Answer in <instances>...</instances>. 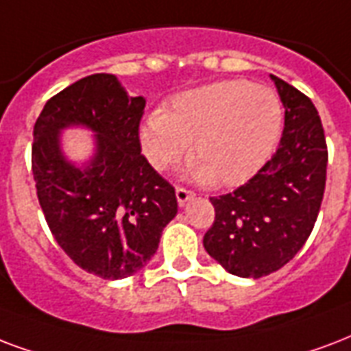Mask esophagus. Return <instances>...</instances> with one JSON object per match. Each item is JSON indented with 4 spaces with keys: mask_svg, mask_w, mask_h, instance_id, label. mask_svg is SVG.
I'll use <instances>...</instances> for the list:
<instances>
[{
    "mask_svg": "<svg viewBox=\"0 0 351 351\" xmlns=\"http://www.w3.org/2000/svg\"><path fill=\"white\" fill-rule=\"evenodd\" d=\"M195 193L191 189H187V187H182V186H176V200H178V204L184 206L189 199H193Z\"/></svg>",
    "mask_w": 351,
    "mask_h": 351,
    "instance_id": "1",
    "label": "esophagus"
}]
</instances>
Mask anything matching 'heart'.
<instances>
[{"mask_svg": "<svg viewBox=\"0 0 351 351\" xmlns=\"http://www.w3.org/2000/svg\"><path fill=\"white\" fill-rule=\"evenodd\" d=\"M283 123L271 88L243 79L211 82L171 99L140 128L143 154L158 171L171 169L191 143L195 175L215 186H239L271 156Z\"/></svg>", "mask_w": 351, "mask_h": 351, "instance_id": "1", "label": "heart"}]
</instances>
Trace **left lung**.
Listing matches in <instances>:
<instances>
[{
    "label": "left lung",
    "mask_w": 351,
    "mask_h": 351,
    "mask_svg": "<svg viewBox=\"0 0 351 351\" xmlns=\"http://www.w3.org/2000/svg\"><path fill=\"white\" fill-rule=\"evenodd\" d=\"M285 106L278 151L232 193L210 197L215 219L204 248L241 278L276 272L298 254L324 199L328 145L311 99L272 75Z\"/></svg>",
    "instance_id": "obj_1"
}]
</instances>
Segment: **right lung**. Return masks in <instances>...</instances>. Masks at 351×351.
I'll list each match as a JSON object with an SVG mask.
<instances>
[{
    "instance_id": "1",
    "label": "right lung",
    "mask_w": 351,
    "mask_h": 351,
    "mask_svg": "<svg viewBox=\"0 0 351 351\" xmlns=\"http://www.w3.org/2000/svg\"><path fill=\"white\" fill-rule=\"evenodd\" d=\"M145 99L128 97L110 73L88 75L45 103L33 130L36 195L58 247L82 271L119 280L141 271L176 215L175 187L141 154ZM84 124L98 134L86 170L63 160L58 130Z\"/></svg>"
}]
</instances>
